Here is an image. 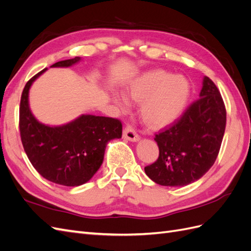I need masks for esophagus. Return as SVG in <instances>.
Returning <instances> with one entry per match:
<instances>
[{"label": "esophagus", "mask_w": 251, "mask_h": 251, "mask_svg": "<svg viewBox=\"0 0 251 251\" xmlns=\"http://www.w3.org/2000/svg\"><path fill=\"white\" fill-rule=\"evenodd\" d=\"M124 137L130 141H138L139 140V135L134 130V127L131 126H126L124 130Z\"/></svg>", "instance_id": "obj_1"}]
</instances>
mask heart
<instances>
[{
  "instance_id": "obj_1",
  "label": "heart",
  "mask_w": 251,
  "mask_h": 251,
  "mask_svg": "<svg viewBox=\"0 0 251 251\" xmlns=\"http://www.w3.org/2000/svg\"><path fill=\"white\" fill-rule=\"evenodd\" d=\"M126 90L133 100L142 101V118L155 127L165 126L178 119L191 94V86L186 78L162 70L139 75L128 83ZM114 100L121 109H127L130 105L124 94H115Z\"/></svg>"
}]
</instances>
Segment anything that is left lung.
Segmentation results:
<instances>
[{
	"mask_svg": "<svg viewBox=\"0 0 251 251\" xmlns=\"http://www.w3.org/2000/svg\"><path fill=\"white\" fill-rule=\"evenodd\" d=\"M225 126L226 109L221 93L205 76L200 98L170 126L155 134L159 157L144 172L164 186L193 183L214 165Z\"/></svg>",
	"mask_w": 251,
	"mask_h": 251,
	"instance_id": "left-lung-1",
	"label": "left lung"
}]
</instances>
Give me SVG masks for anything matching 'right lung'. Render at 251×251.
I'll list each match as a JSON object with an SVG mask.
<instances>
[{
	"label": "right lung",
	"mask_w": 251,
	"mask_h": 251,
	"mask_svg": "<svg viewBox=\"0 0 251 251\" xmlns=\"http://www.w3.org/2000/svg\"><path fill=\"white\" fill-rule=\"evenodd\" d=\"M80 57L60 60L51 67H70ZM47 70L30 78L23 90L20 103V134L29 161L41 176L53 183L78 186L86 183L100 168L107 143L121 138L119 119L81 115L60 126L37 121L29 109L28 93L32 82Z\"/></svg>",
	"instance_id": "add662e5"
}]
</instances>
